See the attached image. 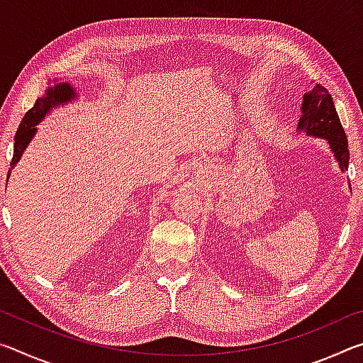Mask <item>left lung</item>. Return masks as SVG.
<instances>
[{
  "mask_svg": "<svg viewBox=\"0 0 363 363\" xmlns=\"http://www.w3.org/2000/svg\"><path fill=\"white\" fill-rule=\"evenodd\" d=\"M301 112L303 115L299 118L298 130L304 131L307 136L328 140L330 149L344 173L349 167L347 138L335 108L333 97L328 94L327 88L315 84L311 93H306Z\"/></svg>",
  "mask_w": 363,
  "mask_h": 363,
  "instance_id": "8db88e82",
  "label": "left lung"
}]
</instances>
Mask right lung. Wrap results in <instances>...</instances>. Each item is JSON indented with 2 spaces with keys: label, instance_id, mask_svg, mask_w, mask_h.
<instances>
[{
  "label": "right lung",
  "instance_id": "add662e5",
  "mask_svg": "<svg viewBox=\"0 0 363 363\" xmlns=\"http://www.w3.org/2000/svg\"><path fill=\"white\" fill-rule=\"evenodd\" d=\"M75 97H77V91L69 83H54V86H48L46 93L36 99L35 106L28 110L26 116H23L19 130L16 133L14 155H12L11 169H14L16 163L21 160L23 150H26L27 145L30 144V140L35 138V133H36L35 126L38 125V123H41V120L45 118L52 108L64 106V104L73 101ZM11 169L8 173V179H9ZM6 186H8V184H6Z\"/></svg>",
  "mask_w": 363,
  "mask_h": 363
}]
</instances>
